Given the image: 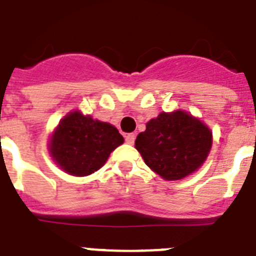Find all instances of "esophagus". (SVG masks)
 Instances as JSON below:
<instances>
[{
	"label": "esophagus",
	"instance_id": "esophagus-1",
	"mask_svg": "<svg viewBox=\"0 0 256 256\" xmlns=\"http://www.w3.org/2000/svg\"><path fill=\"white\" fill-rule=\"evenodd\" d=\"M134 140H136V134L134 133H128L126 136V142L130 144V145H132L134 142Z\"/></svg>",
	"mask_w": 256,
	"mask_h": 256
}]
</instances>
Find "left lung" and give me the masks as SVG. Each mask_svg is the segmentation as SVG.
Returning <instances> with one entry per match:
<instances>
[{
	"mask_svg": "<svg viewBox=\"0 0 256 256\" xmlns=\"http://www.w3.org/2000/svg\"><path fill=\"white\" fill-rule=\"evenodd\" d=\"M134 148L154 172L166 180H179L204 164L212 148V132L182 110L161 112L148 122Z\"/></svg>",
	"mask_w": 256,
	"mask_h": 256,
	"instance_id": "obj_1",
	"label": "left lung"
}]
</instances>
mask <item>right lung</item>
I'll return each mask as SVG.
<instances>
[{"label": "right lung", "mask_w": 256, "mask_h": 256, "mask_svg": "<svg viewBox=\"0 0 256 256\" xmlns=\"http://www.w3.org/2000/svg\"><path fill=\"white\" fill-rule=\"evenodd\" d=\"M124 142L115 126L82 115L69 112L50 137V153L65 172L86 176L102 168L111 152Z\"/></svg>", "instance_id": "1"}]
</instances>
